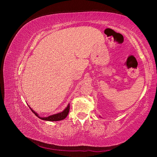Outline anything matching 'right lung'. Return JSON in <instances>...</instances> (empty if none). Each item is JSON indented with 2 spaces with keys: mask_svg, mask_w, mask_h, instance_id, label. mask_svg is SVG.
<instances>
[{
  "mask_svg": "<svg viewBox=\"0 0 157 157\" xmlns=\"http://www.w3.org/2000/svg\"><path fill=\"white\" fill-rule=\"evenodd\" d=\"M30 108V107H29ZM70 104H68L67 106L66 107V108L64 109V110L61 112L58 113V114H53V115H51L48 117H40L39 116V114H37V113H36L33 110H32V109L30 108L31 110H32V112L34 113V114L37 116L38 118H39L40 119L43 120H46V121H59V120H62L65 119V118L67 117V116L69 113V111H70Z\"/></svg>",
  "mask_w": 157,
  "mask_h": 157,
  "instance_id": "1",
  "label": "right lung"
}]
</instances>
